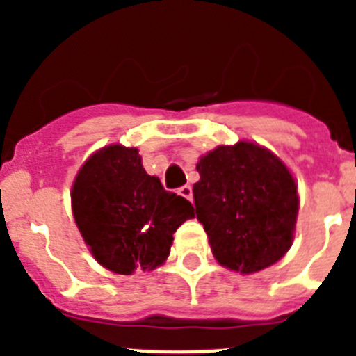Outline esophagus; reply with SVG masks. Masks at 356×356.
I'll list each match as a JSON object with an SVG mask.
<instances>
[{
    "instance_id": "1",
    "label": "esophagus",
    "mask_w": 356,
    "mask_h": 356,
    "mask_svg": "<svg viewBox=\"0 0 356 356\" xmlns=\"http://www.w3.org/2000/svg\"><path fill=\"white\" fill-rule=\"evenodd\" d=\"M178 194L187 197V200H193V187H191V185H184V187L178 188Z\"/></svg>"
}]
</instances>
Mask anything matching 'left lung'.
Segmentation results:
<instances>
[{
	"mask_svg": "<svg viewBox=\"0 0 356 356\" xmlns=\"http://www.w3.org/2000/svg\"><path fill=\"white\" fill-rule=\"evenodd\" d=\"M196 169V217L217 262L242 275L278 262L292 244L300 205L285 163L242 140L201 156Z\"/></svg>",
	"mask_w": 356,
	"mask_h": 356,
	"instance_id": "left-lung-1",
	"label": "left lung"
}]
</instances>
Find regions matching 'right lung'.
Listing matches in <instances>:
<instances>
[{
  "mask_svg": "<svg viewBox=\"0 0 356 356\" xmlns=\"http://www.w3.org/2000/svg\"><path fill=\"white\" fill-rule=\"evenodd\" d=\"M72 213L97 262L118 275L151 271L168 259L172 234L194 217L191 201L149 176L135 147L94 153L72 185Z\"/></svg>",
  "mask_w": 356,
  "mask_h": 356,
  "instance_id": "add662e5",
  "label": "right lung"
}]
</instances>
